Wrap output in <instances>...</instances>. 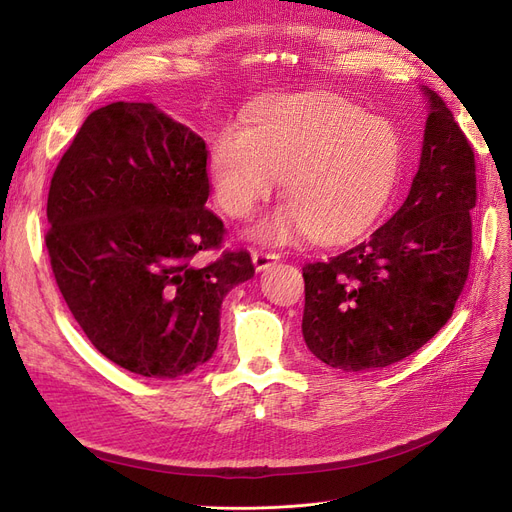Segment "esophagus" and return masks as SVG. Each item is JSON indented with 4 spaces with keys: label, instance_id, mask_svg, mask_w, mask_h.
Listing matches in <instances>:
<instances>
[{
    "label": "esophagus",
    "instance_id": "1",
    "mask_svg": "<svg viewBox=\"0 0 512 512\" xmlns=\"http://www.w3.org/2000/svg\"><path fill=\"white\" fill-rule=\"evenodd\" d=\"M277 260H279V254H275V252H267V250H254L252 252V262H254L256 271L269 269L271 264H275Z\"/></svg>",
    "mask_w": 512,
    "mask_h": 512
}]
</instances>
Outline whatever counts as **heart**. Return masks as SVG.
Listing matches in <instances>:
<instances>
[{
	"instance_id": "heart-1",
	"label": "heart",
	"mask_w": 512,
	"mask_h": 512,
	"mask_svg": "<svg viewBox=\"0 0 512 512\" xmlns=\"http://www.w3.org/2000/svg\"><path fill=\"white\" fill-rule=\"evenodd\" d=\"M403 142L391 119L340 96H296L260 109L248 128L227 126L212 142L208 174L216 203L250 218L283 178L285 206L252 237L288 243L304 233L344 241L370 224L391 195Z\"/></svg>"
}]
</instances>
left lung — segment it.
<instances>
[{"label":"left lung","instance_id":"1","mask_svg":"<svg viewBox=\"0 0 512 512\" xmlns=\"http://www.w3.org/2000/svg\"><path fill=\"white\" fill-rule=\"evenodd\" d=\"M422 92L431 111L403 206L367 239L302 269L304 342L336 370H380L416 353L452 317L468 277L475 153L443 98Z\"/></svg>","mask_w":512,"mask_h":512}]
</instances>
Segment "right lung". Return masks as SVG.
<instances>
[{
  "instance_id": "obj_1",
  "label": "right lung",
  "mask_w": 512,
  "mask_h": 512,
  "mask_svg": "<svg viewBox=\"0 0 512 512\" xmlns=\"http://www.w3.org/2000/svg\"><path fill=\"white\" fill-rule=\"evenodd\" d=\"M208 195L206 142L151 102L96 109L58 161L52 273L88 340L128 372L178 378L206 363L222 298L254 277L245 250L197 264L224 237Z\"/></svg>"
}]
</instances>
